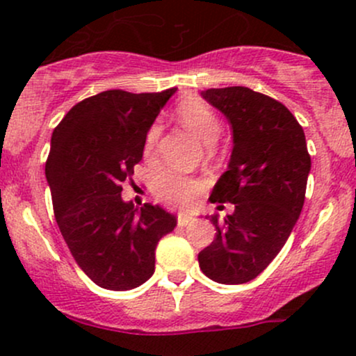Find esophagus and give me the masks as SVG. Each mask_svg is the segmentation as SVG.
Returning <instances> with one entry per match:
<instances>
[{
    "mask_svg": "<svg viewBox=\"0 0 356 356\" xmlns=\"http://www.w3.org/2000/svg\"><path fill=\"white\" fill-rule=\"evenodd\" d=\"M194 222V219L191 218V216H187V214H179L177 216V224L181 227H186V226H189V224H192Z\"/></svg>",
    "mask_w": 356,
    "mask_h": 356,
    "instance_id": "34e87169",
    "label": "esophagus"
}]
</instances>
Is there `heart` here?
Instances as JSON below:
<instances>
[{
  "mask_svg": "<svg viewBox=\"0 0 356 356\" xmlns=\"http://www.w3.org/2000/svg\"><path fill=\"white\" fill-rule=\"evenodd\" d=\"M175 117L206 145H212L218 140L220 134V120L214 110L204 100L197 99V97H187V99L181 100L175 107ZM161 132L162 127L159 124H154L147 130V136L144 138V155L147 159L154 155ZM201 189L202 184L197 179L187 177V175L175 172V170H162L161 174L155 175L152 184L155 197L175 207L189 206L197 197Z\"/></svg>",
  "mask_w": 356,
  "mask_h": 356,
  "instance_id": "1",
  "label": "heart"
}]
</instances>
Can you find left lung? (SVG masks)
Masks as SVG:
<instances>
[{"instance_id": "left-lung-1", "label": "left lung", "mask_w": 356, "mask_h": 356, "mask_svg": "<svg viewBox=\"0 0 356 356\" xmlns=\"http://www.w3.org/2000/svg\"><path fill=\"white\" fill-rule=\"evenodd\" d=\"M202 99L229 122L232 152L212 189V202L234 204L219 220L199 266L220 284H243L263 273L295 227L305 204L312 159L301 125L283 104L246 87L209 88Z\"/></svg>"}]
</instances>
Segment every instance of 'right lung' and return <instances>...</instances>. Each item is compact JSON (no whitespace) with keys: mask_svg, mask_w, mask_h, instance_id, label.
<instances>
[{"mask_svg":"<svg viewBox=\"0 0 356 356\" xmlns=\"http://www.w3.org/2000/svg\"><path fill=\"white\" fill-rule=\"evenodd\" d=\"M175 90H107L76 104L53 130L44 174L55 219L76 264L100 288L144 284L154 275L157 243L177 226L161 206L138 209L122 199L147 130Z\"/></svg>","mask_w":356,"mask_h":356,"instance_id":"obj_1","label":"right lung"}]
</instances>
